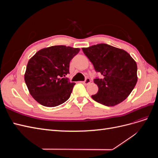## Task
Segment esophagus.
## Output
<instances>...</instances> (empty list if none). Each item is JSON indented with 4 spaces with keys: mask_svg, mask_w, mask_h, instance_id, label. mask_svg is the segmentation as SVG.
I'll return each mask as SVG.
<instances>
[{
    "mask_svg": "<svg viewBox=\"0 0 158 158\" xmlns=\"http://www.w3.org/2000/svg\"><path fill=\"white\" fill-rule=\"evenodd\" d=\"M90 82H91L90 79L88 78H87L86 79H85V80L84 81V82H82V83H83L84 85H88V84H89L90 83Z\"/></svg>",
    "mask_w": 158,
    "mask_h": 158,
    "instance_id": "34e87169",
    "label": "esophagus"
}]
</instances>
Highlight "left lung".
Returning <instances> with one entry per match:
<instances>
[{
    "instance_id": "obj_1",
    "label": "left lung",
    "mask_w": 158,
    "mask_h": 158,
    "mask_svg": "<svg viewBox=\"0 0 158 158\" xmlns=\"http://www.w3.org/2000/svg\"><path fill=\"white\" fill-rule=\"evenodd\" d=\"M96 73L94 82L98 92L92 98L106 106H114L125 100L137 82V65L127 52L106 44L82 49Z\"/></svg>"
}]
</instances>
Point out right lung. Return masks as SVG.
I'll use <instances>...</instances> for the list:
<instances>
[{
  "mask_svg": "<svg viewBox=\"0 0 158 158\" xmlns=\"http://www.w3.org/2000/svg\"><path fill=\"white\" fill-rule=\"evenodd\" d=\"M79 51L69 46H52L39 51L28 61L25 82L38 103L52 107L69 99L75 83L64 77L69 74L70 60Z\"/></svg>",
  "mask_w": 158,
  "mask_h": 158,
  "instance_id": "obj_1",
  "label": "right lung"
}]
</instances>
